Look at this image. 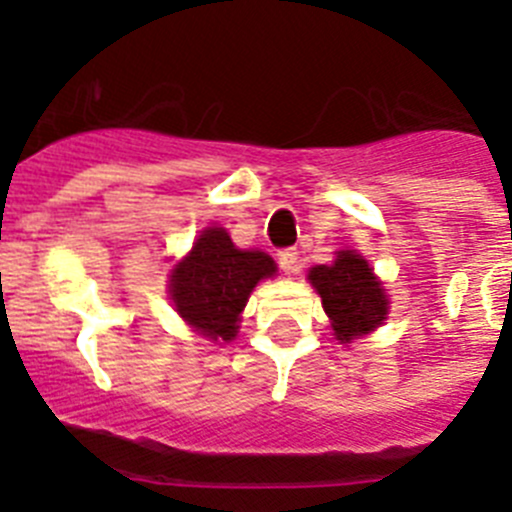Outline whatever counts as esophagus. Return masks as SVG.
<instances>
[{
  "instance_id": "34e87169",
  "label": "esophagus",
  "mask_w": 512,
  "mask_h": 512,
  "mask_svg": "<svg viewBox=\"0 0 512 512\" xmlns=\"http://www.w3.org/2000/svg\"><path fill=\"white\" fill-rule=\"evenodd\" d=\"M278 265L283 268V273H296V268H299V252L281 250L278 252Z\"/></svg>"
}]
</instances>
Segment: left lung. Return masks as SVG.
<instances>
[{
	"mask_svg": "<svg viewBox=\"0 0 512 512\" xmlns=\"http://www.w3.org/2000/svg\"><path fill=\"white\" fill-rule=\"evenodd\" d=\"M309 281L322 296L337 340L350 342L353 337L376 330L386 319L384 288L368 262L355 252L345 250L332 265L311 268Z\"/></svg>",
	"mask_w": 512,
	"mask_h": 512,
	"instance_id": "8db88e82",
	"label": "left lung"
}]
</instances>
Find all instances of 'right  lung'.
Here are the masks:
<instances>
[{
    "label": "right lung",
    "instance_id": "1",
    "mask_svg": "<svg viewBox=\"0 0 512 512\" xmlns=\"http://www.w3.org/2000/svg\"><path fill=\"white\" fill-rule=\"evenodd\" d=\"M275 273L273 257L234 247L224 229H206L170 275L177 314L211 340H234L252 288Z\"/></svg>",
    "mask_w": 512,
    "mask_h": 512
}]
</instances>
